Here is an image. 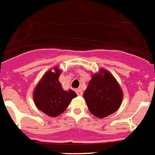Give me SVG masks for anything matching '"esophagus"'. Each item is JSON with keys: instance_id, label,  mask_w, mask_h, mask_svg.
Segmentation results:
<instances>
[{"instance_id": "esophagus-1", "label": "esophagus", "mask_w": 155, "mask_h": 155, "mask_svg": "<svg viewBox=\"0 0 155 155\" xmlns=\"http://www.w3.org/2000/svg\"><path fill=\"white\" fill-rule=\"evenodd\" d=\"M75 91H76L77 94H78V95H79V96H81V95H82V94H83V91H82V90L80 89V88H78V89H76L75 90Z\"/></svg>"}]
</instances>
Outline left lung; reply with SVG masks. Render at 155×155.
Segmentation results:
<instances>
[{
    "instance_id": "left-lung-1",
    "label": "left lung",
    "mask_w": 155,
    "mask_h": 155,
    "mask_svg": "<svg viewBox=\"0 0 155 155\" xmlns=\"http://www.w3.org/2000/svg\"><path fill=\"white\" fill-rule=\"evenodd\" d=\"M124 94L113 74L101 68L98 73L91 75L84 93L90 113L98 118H104L118 110Z\"/></svg>"
}]
</instances>
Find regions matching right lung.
I'll use <instances>...</instances> for the list:
<instances>
[{
    "label": "right lung",
    "mask_w": 155,
    "mask_h": 155,
    "mask_svg": "<svg viewBox=\"0 0 155 155\" xmlns=\"http://www.w3.org/2000/svg\"><path fill=\"white\" fill-rule=\"evenodd\" d=\"M48 71L37 84L33 92L36 107L49 116L56 117L63 113L77 94L74 91H64L59 81L61 70L54 68Z\"/></svg>",
    "instance_id": "add662e5"
}]
</instances>
